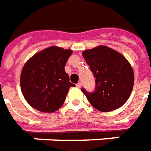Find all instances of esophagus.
Listing matches in <instances>:
<instances>
[{
	"label": "esophagus",
	"mask_w": 151,
	"mask_h": 151,
	"mask_svg": "<svg viewBox=\"0 0 151 151\" xmlns=\"http://www.w3.org/2000/svg\"><path fill=\"white\" fill-rule=\"evenodd\" d=\"M76 86H77L78 88H81V86H82V83H81V82H79V83H78L76 84Z\"/></svg>",
	"instance_id": "1"
}]
</instances>
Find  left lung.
I'll return each instance as SVG.
<instances>
[{
	"instance_id": "8db88e82",
	"label": "left lung",
	"mask_w": 151,
	"mask_h": 151,
	"mask_svg": "<svg viewBox=\"0 0 151 151\" xmlns=\"http://www.w3.org/2000/svg\"><path fill=\"white\" fill-rule=\"evenodd\" d=\"M83 57L96 78V89L85 94L92 106L101 112H109L123 106L129 98L134 76L130 63L124 56L110 47L99 45L84 50Z\"/></svg>"
}]
</instances>
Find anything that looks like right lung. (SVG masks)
I'll return each instance as SVG.
<instances>
[{
	"mask_svg": "<svg viewBox=\"0 0 151 151\" xmlns=\"http://www.w3.org/2000/svg\"><path fill=\"white\" fill-rule=\"evenodd\" d=\"M73 53L70 49L52 46L34 54L24 64L21 73V89L26 101L38 111L52 113L65 101L69 82L66 63Z\"/></svg>",
	"mask_w": 151,
	"mask_h": 151,
	"instance_id": "right-lung-1",
	"label": "right lung"
}]
</instances>
